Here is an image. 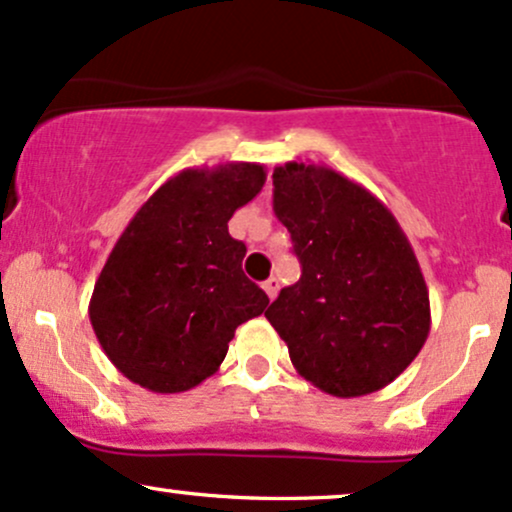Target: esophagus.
I'll use <instances>...</instances> for the list:
<instances>
[{"label": "esophagus", "instance_id": "esophagus-1", "mask_svg": "<svg viewBox=\"0 0 512 512\" xmlns=\"http://www.w3.org/2000/svg\"><path fill=\"white\" fill-rule=\"evenodd\" d=\"M262 289H265V294L269 296V299H274V296H277V291H279V279L277 277H269L265 284H262Z\"/></svg>", "mask_w": 512, "mask_h": 512}]
</instances>
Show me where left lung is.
I'll use <instances>...</instances> for the list:
<instances>
[{
	"instance_id": "left-lung-1",
	"label": "left lung",
	"mask_w": 512,
	"mask_h": 512,
	"mask_svg": "<svg viewBox=\"0 0 512 512\" xmlns=\"http://www.w3.org/2000/svg\"><path fill=\"white\" fill-rule=\"evenodd\" d=\"M274 213L301 279L267 308L303 379L338 398L389 386L430 333L418 257L384 201L325 165L274 167Z\"/></svg>"
}]
</instances>
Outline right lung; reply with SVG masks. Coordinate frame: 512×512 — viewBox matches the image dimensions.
Segmentation results:
<instances>
[{"label":"right lung","instance_id":"1","mask_svg":"<svg viewBox=\"0 0 512 512\" xmlns=\"http://www.w3.org/2000/svg\"><path fill=\"white\" fill-rule=\"evenodd\" d=\"M265 165L189 167L140 206L89 301L101 350L133 384L182 393L218 372L235 328L267 294L243 274L228 221L265 187Z\"/></svg>","mask_w":512,"mask_h":512}]
</instances>
